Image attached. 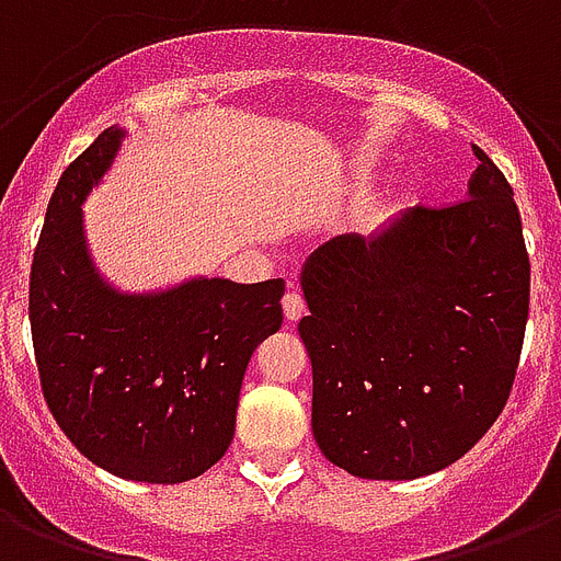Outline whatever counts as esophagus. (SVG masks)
Returning <instances> with one entry per match:
<instances>
[{
    "label": "esophagus",
    "mask_w": 561,
    "mask_h": 561,
    "mask_svg": "<svg viewBox=\"0 0 561 561\" xmlns=\"http://www.w3.org/2000/svg\"><path fill=\"white\" fill-rule=\"evenodd\" d=\"M307 312V307H304V298L298 293H286L284 298V318L289 321V324H295L298 318Z\"/></svg>",
    "instance_id": "esophagus-1"
}]
</instances>
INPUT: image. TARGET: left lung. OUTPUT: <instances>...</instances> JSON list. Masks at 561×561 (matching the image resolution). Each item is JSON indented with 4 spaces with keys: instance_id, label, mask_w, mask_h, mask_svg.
<instances>
[{
    "instance_id": "8db88e82",
    "label": "left lung",
    "mask_w": 561,
    "mask_h": 561,
    "mask_svg": "<svg viewBox=\"0 0 561 561\" xmlns=\"http://www.w3.org/2000/svg\"><path fill=\"white\" fill-rule=\"evenodd\" d=\"M469 199L408 208L376 234L307 257L312 434L370 481L440 472L499 420L530 309V257L513 187L474 147Z\"/></svg>"
}]
</instances>
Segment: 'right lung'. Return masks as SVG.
<instances>
[{
    "mask_svg": "<svg viewBox=\"0 0 561 561\" xmlns=\"http://www.w3.org/2000/svg\"><path fill=\"white\" fill-rule=\"evenodd\" d=\"M124 138V127L103 129L54 187L31 266L34 356L54 420L83 458L127 481L182 483L234 440L245 367L284 324V280L115 289L89 252L83 203Z\"/></svg>",
    "mask_w": 561,
    "mask_h": 561,
    "instance_id": "1",
    "label": "right lung"
}]
</instances>
